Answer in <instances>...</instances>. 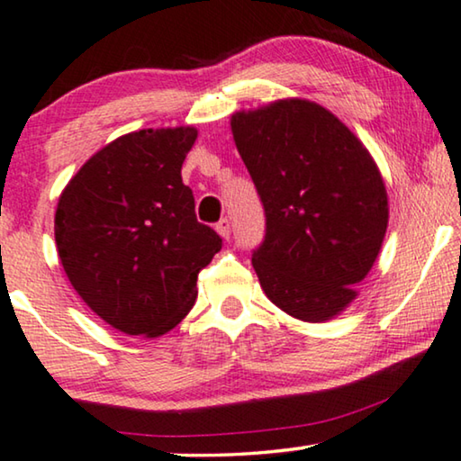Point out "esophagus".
<instances>
[{"label": "esophagus", "mask_w": 461, "mask_h": 461, "mask_svg": "<svg viewBox=\"0 0 461 461\" xmlns=\"http://www.w3.org/2000/svg\"><path fill=\"white\" fill-rule=\"evenodd\" d=\"M215 230H217V233L223 240H230V236H231V221H230L228 217H225V219H221V221L215 225Z\"/></svg>", "instance_id": "34e87169"}]
</instances>
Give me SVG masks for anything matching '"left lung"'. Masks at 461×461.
Listing matches in <instances>:
<instances>
[{"label": "left lung", "mask_w": 461, "mask_h": 461, "mask_svg": "<svg viewBox=\"0 0 461 461\" xmlns=\"http://www.w3.org/2000/svg\"><path fill=\"white\" fill-rule=\"evenodd\" d=\"M231 133L265 209V240L252 252L263 293L301 321L332 320L384 242L378 165L339 116L301 98L240 110Z\"/></svg>", "instance_id": "left-lung-1"}]
</instances>
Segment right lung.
<instances>
[{
    "label": "right lung",
    "instance_id": "add662e5",
    "mask_svg": "<svg viewBox=\"0 0 461 461\" xmlns=\"http://www.w3.org/2000/svg\"><path fill=\"white\" fill-rule=\"evenodd\" d=\"M194 127L121 135L83 165L58 198V257L83 303L108 326L157 339L190 313L196 280L221 250L198 223L181 181Z\"/></svg>",
    "mask_w": 461,
    "mask_h": 461
}]
</instances>
